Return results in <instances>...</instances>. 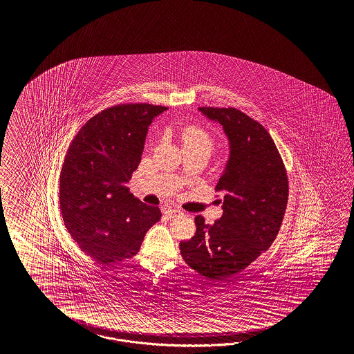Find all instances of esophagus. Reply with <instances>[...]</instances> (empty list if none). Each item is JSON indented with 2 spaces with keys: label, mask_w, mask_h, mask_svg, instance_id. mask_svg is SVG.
I'll list each match as a JSON object with an SVG mask.
<instances>
[{
  "label": "esophagus",
  "mask_w": 354,
  "mask_h": 354,
  "mask_svg": "<svg viewBox=\"0 0 354 354\" xmlns=\"http://www.w3.org/2000/svg\"><path fill=\"white\" fill-rule=\"evenodd\" d=\"M163 213L167 215V216H174V215L182 214V212H180L179 209H166Z\"/></svg>",
  "instance_id": "esophagus-1"
}]
</instances>
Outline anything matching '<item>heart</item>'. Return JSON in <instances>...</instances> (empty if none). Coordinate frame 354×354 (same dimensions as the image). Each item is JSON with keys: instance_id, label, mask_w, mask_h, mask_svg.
Here are the masks:
<instances>
[{"instance_id": "1", "label": "heart", "mask_w": 354, "mask_h": 354, "mask_svg": "<svg viewBox=\"0 0 354 354\" xmlns=\"http://www.w3.org/2000/svg\"><path fill=\"white\" fill-rule=\"evenodd\" d=\"M182 142L184 148H200L212 153L214 148V141L212 136L198 127H188L182 133Z\"/></svg>"}]
</instances>
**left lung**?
I'll use <instances>...</instances> for the list:
<instances>
[{
	"label": "left lung",
	"instance_id": "left-lung-1",
	"mask_svg": "<svg viewBox=\"0 0 354 354\" xmlns=\"http://www.w3.org/2000/svg\"><path fill=\"white\" fill-rule=\"evenodd\" d=\"M222 126L230 156L216 191L223 209L214 225L194 218L196 234L180 243L183 259L206 278H228L248 268L277 239L288 201V179L266 129L234 107H198Z\"/></svg>",
	"mask_w": 354,
	"mask_h": 354
}]
</instances>
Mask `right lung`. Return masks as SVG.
I'll list each match as a JSON object with an SVG mask.
<instances>
[{"instance_id":"add662e5","label":"right lung","mask_w":354,"mask_h":354,"mask_svg":"<svg viewBox=\"0 0 354 354\" xmlns=\"http://www.w3.org/2000/svg\"><path fill=\"white\" fill-rule=\"evenodd\" d=\"M167 107L126 104L89 119L64 156L59 205L64 225L79 248L101 263L138 254L144 236L161 219L129 193L154 118Z\"/></svg>"}]
</instances>
